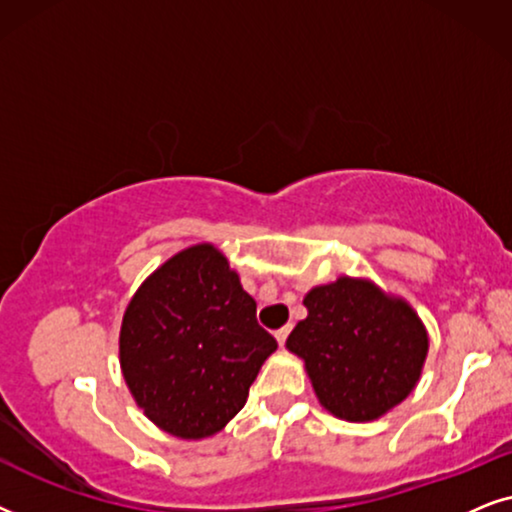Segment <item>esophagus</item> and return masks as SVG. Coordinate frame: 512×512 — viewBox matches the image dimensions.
Segmentation results:
<instances>
[{
  "instance_id": "34e87169",
  "label": "esophagus",
  "mask_w": 512,
  "mask_h": 512,
  "mask_svg": "<svg viewBox=\"0 0 512 512\" xmlns=\"http://www.w3.org/2000/svg\"><path fill=\"white\" fill-rule=\"evenodd\" d=\"M288 335H290V327H288V325H285V327H281V330H276V332H274L276 342L281 344V346L285 344V339H288Z\"/></svg>"
}]
</instances>
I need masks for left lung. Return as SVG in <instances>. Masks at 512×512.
Wrapping results in <instances>:
<instances>
[{"mask_svg": "<svg viewBox=\"0 0 512 512\" xmlns=\"http://www.w3.org/2000/svg\"><path fill=\"white\" fill-rule=\"evenodd\" d=\"M306 318L285 349L304 363L318 403L332 417L365 424L417 388L428 330L407 299L370 278L339 276L304 295Z\"/></svg>", "mask_w": 512, "mask_h": 512, "instance_id": "8db88e82", "label": "left lung"}]
</instances>
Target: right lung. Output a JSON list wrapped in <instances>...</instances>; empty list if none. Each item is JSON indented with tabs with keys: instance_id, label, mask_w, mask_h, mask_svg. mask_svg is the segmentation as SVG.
Segmentation results:
<instances>
[{
	"instance_id": "1",
	"label": "right lung",
	"mask_w": 512,
	"mask_h": 512,
	"mask_svg": "<svg viewBox=\"0 0 512 512\" xmlns=\"http://www.w3.org/2000/svg\"><path fill=\"white\" fill-rule=\"evenodd\" d=\"M255 311L213 243L175 252L142 281L121 320L119 365L154 426L203 440L243 410L250 384L278 349Z\"/></svg>"
}]
</instances>
